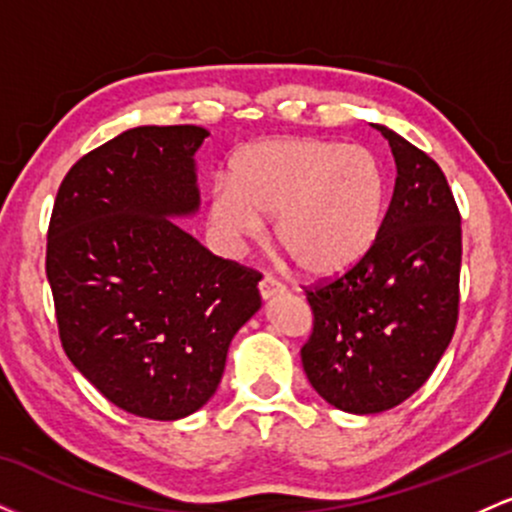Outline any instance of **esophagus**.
<instances>
[{"instance_id": "esophagus-1", "label": "esophagus", "mask_w": 512, "mask_h": 512, "mask_svg": "<svg viewBox=\"0 0 512 512\" xmlns=\"http://www.w3.org/2000/svg\"><path fill=\"white\" fill-rule=\"evenodd\" d=\"M286 286L281 284V281H276L274 276H264V279L260 281V296L264 298V301H269V298L279 296V293H284Z\"/></svg>"}]
</instances>
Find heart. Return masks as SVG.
<instances>
[{
    "label": "heart",
    "instance_id": "obj_1",
    "mask_svg": "<svg viewBox=\"0 0 512 512\" xmlns=\"http://www.w3.org/2000/svg\"><path fill=\"white\" fill-rule=\"evenodd\" d=\"M387 182L361 146L313 137L245 146L228 166V185L209 195V226L228 252L260 240L276 221V240L305 276L349 272L378 240Z\"/></svg>",
    "mask_w": 512,
    "mask_h": 512
}]
</instances>
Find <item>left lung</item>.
<instances>
[{
	"mask_svg": "<svg viewBox=\"0 0 512 512\" xmlns=\"http://www.w3.org/2000/svg\"><path fill=\"white\" fill-rule=\"evenodd\" d=\"M397 163L373 248L349 272L305 286L310 385L332 407L378 414L414 395L438 366L460 313V209L426 151L375 125Z\"/></svg>",
	"mask_w": 512,
	"mask_h": 512,
	"instance_id": "obj_1",
	"label": "left lung"
}]
</instances>
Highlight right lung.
Listing matches in <instances>:
<instances>
[{"mask_svg": "<svg viewBox=\"0 0 512 512\" xmlns=\"http://www.w3.org/2000/svg\"><path fill=\"white\" fill-rule=\"evenodd\" d=\"M207 129L134 127L64 175L45 272L64 354L115 407L175 421L209 402L260 310V272L211 255L170 216L199 204Z\"/></svg>", "mask_w": 512, "mask_h": 512, "instance_id": "add662e5", "label": "right lung"}]
</instances>
